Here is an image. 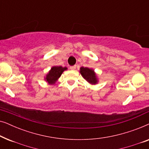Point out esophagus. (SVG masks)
<instances>
[{
	"label": "esophagus",
	"mask_w": 149,
	"mask_h": 149,
	"mask_svg": "<svg viewBox=\"0 0 149 149\" xmlns=\"http://www.w3.org/2000/svg\"><path fill=\"white\" fill-rule=\"evenodd\" d=\"M70 69H71V70H75L76 69V66H70Z\"/></svg>",
	"instance_id": "obj_1"
}]
</instances>
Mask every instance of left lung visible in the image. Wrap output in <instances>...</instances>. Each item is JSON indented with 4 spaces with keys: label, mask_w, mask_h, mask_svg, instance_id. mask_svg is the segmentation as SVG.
Wrapping results in <instances>:
<instances>
[{
    "label": "left lung",
    "mask_w": 149,
    "mask_h": 149,
    "mask_svg": "<svg viewBox=\"0 0 149 149\" xmlns=\"http://www.w3.org/2000/svg\"><path fill=\"white\" fill-rule=\"evenodd\" d=\"M80 72L83 78L91 84H96L97 83V79L95 75V73L92 69L89 68H84L81 67L80 68Z\"/></svg>",
    "instance_id": "obj_1"
}]
</instances>
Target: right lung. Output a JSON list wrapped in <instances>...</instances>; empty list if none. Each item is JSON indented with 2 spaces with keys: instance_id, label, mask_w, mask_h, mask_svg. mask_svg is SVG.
<instances>
[{
  "instance_id": "1",
  "label": "right lung",
  "mask_w": 149,
  "mask_h": 149,
  "mask_svg": "<svg viewBox=\"0 0 149 149\" xmlns=\"http://www.w3.org/2000/svg\"><path fill=\"white\" fill-rule=\"evenodd\" d=\"M67 69L66 67L62 66H54L52 67L49 72L47 74L45 80L49 83L52 85L54 84L58 80L59 77L61 76L62 72Z\"/></svg>"
}]
</instances>
